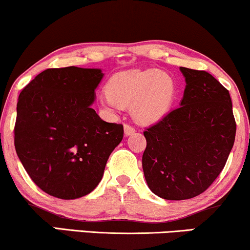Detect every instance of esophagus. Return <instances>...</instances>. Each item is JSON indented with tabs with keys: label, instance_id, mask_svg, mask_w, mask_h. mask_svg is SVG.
Returning a JSON list of instances; mask_svg holds the SVG:
<instances>
[{
	"label": "esophagus",
	"instance_id": "esophagus-1",
	"mask_svg": "<svg viewBox=\"0 0 250 250\" xmlns=\"http://www.w3.org/2000/svg\"><path fill=\"white\" fill-rule=\"evenodd\" d=\"M135 132V128L131 127L129 125H125V136H130Z\"/></svg>",
	"mask_w": 250,
	"mask_h": 250
}]
</instances>
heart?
<instances>
[{
  "instance_id": "b5f03b06",
  "label": "heart",
  "mask_w": 250,
  "mask_h": 250,
  "mask_svg": "<svg viewBox=\"0 0 250 250\" xmlns=\"http://www.w3.org/2000/svg\"><path fill=\"white\" fill-rule=\"evenodd\" d=\"M100 98V106L114 112L130 106L131 114L141 123H152L168 114L176 97L173 77L157 69L129 70L113 76Z\"/></svg>"
}]
</instances>
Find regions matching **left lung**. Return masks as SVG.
<instances>
[{
	"instance_id": "1",
	"label": "left lung",
	"mask_w": 250,
	"mask_h": 250,
	"mask_svg": "<svg viewBox=\"0 0 250 250\" xmlns=\"http://www.w3.org/2000/svg\"><path fill=\"white\" fill-rule=\"evenodd\" d=\"M180 107L144 131L142 166L148 188L164 200L202 194L227 162L236 125L229 91L209 72L180 67Z\"/></svg>"
}]
</instances>
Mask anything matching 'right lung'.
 Here are the masks:
<instances>
[{
    "instance_id": "right-lung-1",
    "label": "right lung",
    "mask_w": 250,
    "mask_h": 250,
    "mask_svg": "<svg viewBox=\"0 0 250 250\" xmlns=\"http://www.w3.org/2000/svg\"><path fill=\"white\" fill-rule=\"evenodd\" d=\"M102 69H47L17 103L15 147L32 181L50 196L75 200L102 181L123 125L100 119L92 105Z\"/></svg>"
}]
</instances>
